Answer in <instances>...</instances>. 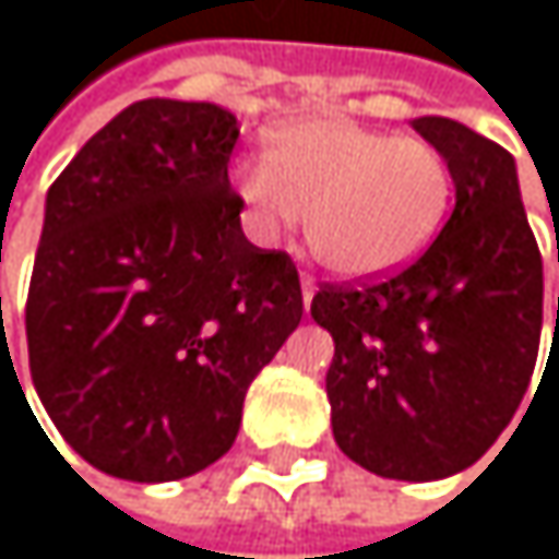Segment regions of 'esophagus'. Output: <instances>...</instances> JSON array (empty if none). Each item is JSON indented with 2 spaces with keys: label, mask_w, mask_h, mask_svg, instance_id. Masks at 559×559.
I'll return each instance as SVG.
<instances>
[{
  "label": "esophagus",
  "mask_w": 559,
  "mask_h": 559,
  "mask_svg": "<svg viewBox=\"0 0 559 559\" xmlns=\"http://www.w3.org/2000/svg\"><path fill=\"white\" fill-rule=\"evenodd\" d=\"M301 298H305V305H311V298H314V277L308 271L301 274Z\"/></svg>",
  "instance_id": "1"
}]
</instances>
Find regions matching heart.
<instances>
[{
  "label": "heart",
  "instance_id": "heart-1",
  "mask_svg": "<svg viewBox=\"0 0 559 559\" xmlns=\"http://www.w3.org/2000/svg\"><path fill=\"white\" fill-rule=\"evenodd\" d=\"M235 194L261 241L301 228L308 215L318 261L347 282H368L433 241L454 175L444 152L424 139L305 118L274 135L271 155L238 162Z\"/></svg>",
  "mask_w": 559,
  "mask_h": 559
}]
</instances>
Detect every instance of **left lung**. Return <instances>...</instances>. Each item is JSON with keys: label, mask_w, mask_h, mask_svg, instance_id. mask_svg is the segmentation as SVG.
I'll use <instances>...</instances> for the list:
<instances>
[{"label": "left lung", "mask_w": 559, "mask_h": 559, "mask_svg": "<svg viewBox=\"0 0 559 559\" xmlns=\"http://www.w3.org/2000/svg\"><path fill=\"white\" fill-rule=\"evenodd\" d=\"M414 132L444 152L457 202L433 245L368 285H321L337 448L391 480H441L503 433L534 378L544 261L507 148L441 115ZM559 258V254H557Z\"/></svg>", "instance_id": "8db88e82"}]
</instances>
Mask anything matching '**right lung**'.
<instances>
[{
  "mask_svg": "<svg viewBox=\"0 0 559 559\" xmlns=\"http://www.w3.org/2000/svg\"><path fill=\"white\" fill-rule=\"evenodd\" d=\"M235 142L222 105L145 98L46 194L28 371L69 448L102 474L162 484L215 464L248 384L301 324L295 261L241 231Z\"/></svg>",
  "mask_w": 559,
  "mask_h": 559,
  "instance_id": "right-lung-1",
  "label": "right lung"
}]
</instances>
